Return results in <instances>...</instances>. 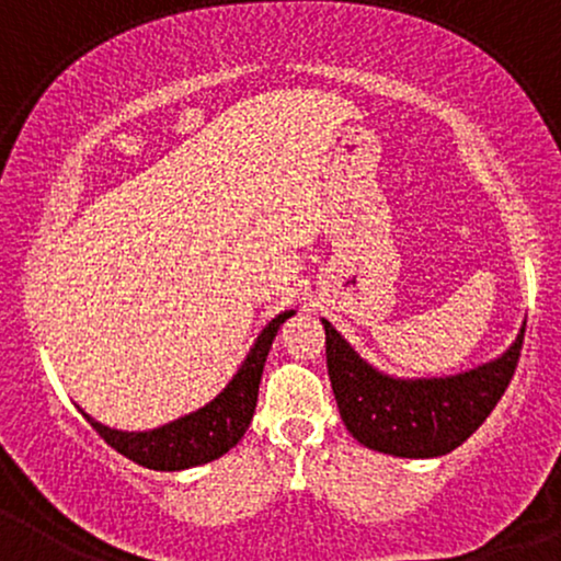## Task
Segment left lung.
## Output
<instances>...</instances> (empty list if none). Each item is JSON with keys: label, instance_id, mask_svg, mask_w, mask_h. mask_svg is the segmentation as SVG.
I'll return each instance as SVG.
<instances>
[{"label": "left lung", "instance_id": "left-lung-1", "mask_svg": "<svg viewBox=\"0 0 561 561\" xmlns=\"http://www.w3.org/2000/svg\"><path fill=\"white\" fill-rule=\"evenodd\" d=\"M327 369L347 433L379 454L433 459L459 448L501 401L517 369L525 327L493 362L450 377L401 379L366 364L327 319Z\"/></svg>", "mask_w": 561, "mask_h": 561}]
</instances>
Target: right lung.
Instances as JSON below:
<instances>
[{"label":"right lung","instance_id":"add662e5","mask_svg":"<svg viewBox=\"0 0 561 561\" xmlns=\"http://www.w3.org/2000/svg\"><path fill=\"white\" fill-rule=\"evenodd\" d=\"M295 311H282L263 327L259 340H255L237 375L229 379L210 403L192 414L179 416L163 427L145 430V433H126V430H113L100 424L87 411V422L100 433L107 446L124 454L134 465L158 472H179L197 465H208L234 448L242 440L244 430L255 414V401H259V385L266 364L268 347H272L276 332Z\"/></svg>","mask_w":561,"mask_h":561}]
</instances>
